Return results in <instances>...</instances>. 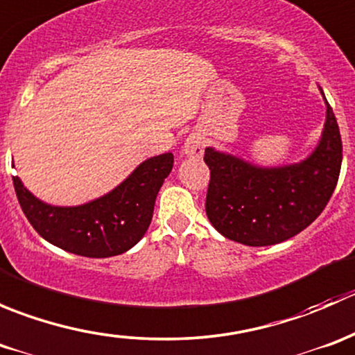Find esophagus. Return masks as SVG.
<instances>
[{
    "instance_id": "obj_1",
    "label": "esophagus",
    "mask_w": 355,
    "mask_h": 355,
    "mask_svg": "<svg viewBox=\"0 0 355 355\" xmlns=\"http://www.w3.org/2000/svg\"><path fill=\"white\" fill-rule=\"evenodd\" d=\"M184 155L192 157H200L204 155V139L198 134H191L184 142Z\"/></svg>"
}]
</instances>
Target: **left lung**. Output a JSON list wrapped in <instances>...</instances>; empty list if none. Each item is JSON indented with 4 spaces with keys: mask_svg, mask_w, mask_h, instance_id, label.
I'll return each instance as SVG.
<instances>
[{
    "mask_svg": "<svg viewBox=\"0 0 355 355\" xmlns=\"http://www.w3.org/2000/svg\"><path fill=\"white\" fill-rule=\"evenodd\" d=\"M327 106L320 142L299 163L259 166L244 157L206 148L211 170L206 214L223 237L250 247L275 245L309 227L336 187L342 166V139Z\"/></svg>",
    "mask_w": 355,
    "mask_h": 355,
    "instance_id": "1",
    "label": "left lung"
}]
</instances>
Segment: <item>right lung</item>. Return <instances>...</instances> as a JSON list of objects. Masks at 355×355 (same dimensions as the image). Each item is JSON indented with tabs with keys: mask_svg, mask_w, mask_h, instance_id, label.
<instances>
[{
	"mask_svg": "<svg viewBox=\"0 0 355 355\" xmlns=\"http://www.w3.org/2000/svg\"><path fill=\"white\" fill-rule=\"evenodd\" d=\"M173 168V155L142 161L108 194L78 206H53L37 199L13 177L20 207L32 227L49 244L84 257L127 252L148 232L156 196Z\"/></svg>",
	"mask_w": 355,
	"mask_h": 355,
	"instance_id": "add662e5",
	"label": "right lung"
}]
</instances>
